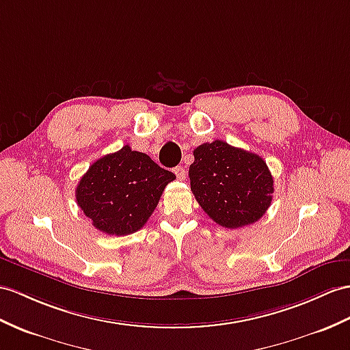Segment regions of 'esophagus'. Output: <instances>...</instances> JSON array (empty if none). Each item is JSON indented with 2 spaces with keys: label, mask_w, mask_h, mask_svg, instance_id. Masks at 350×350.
Returning <instances> with one entry per match:
<instances>
[{
  "label": "esophagus",
  "mask_w": 350,
  "mask_h": 350,
  "mask_svg": "<svg viewBox=\"0 0 350 350\" xmlns=\"http://www.w3.org/2000/svg\"><path fill=\"white\" fill-rule=\"evenodd\" d=\"M174 174L176 175V178L178 180H185V175H187V172H185V169L183 167V166H175L174 167Z\"/></svg>",
  "instance_id": "1"
}]
</instances>
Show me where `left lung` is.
I'll return each mask as SVG.
<instances>
[{
	"label": "left lung",
	"instance_id": "8db88e82",
	"mask_svg": "<svg viewBox=\"0 0 350 350\" xmlns=\"http://www.w3.org/2000/svg\"><path fill=\"white\" fill-rule=\"evenodd\" d=\"M193 154L191 191L217 224L239 228L266 214L275 189L273 176L260 156L219 139L202 144Z\"/></svg>",
	"mask_w": 350,
	"mask_h": 350
}]
</instances>
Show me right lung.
I'll return each instance as SVG.
<instances>
[{
	"instance_id": "right-lung-1",
	"label": "right lung",
	"mask_w": 350,
	"mask_h": 350,
	"mask_svg": "<svg viewBox=\"0 0 350 350\" xmlns=\"http://www.w3.org/2000/svg\"><path fill=\"white\" fill-rule=\"evenodd\" d=\"M175 175L129 146L98 159L77 185L75 199L93 227L126 236L138 232L154 212Z\"/></svg>"
}]
</instances>
